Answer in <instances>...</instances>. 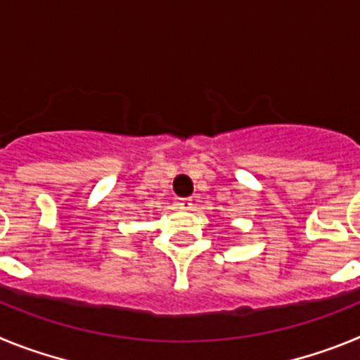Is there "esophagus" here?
Masks as SVG:
<instances>
[{
	"mask_svg": "<svg viewBox=\"0 0 360 360\" xmlns=\"http://www.w3.org/2000/svg\"><path fill=\"white\" fill-rule=\"evenodd\" d=\"M178 209H182V211H191L193 209V200L191 198H180L178 200Z\"/></svg>",
	"mask_w": 360,
	"mask_h": 360,
	"instance_id": "esophagus-1",
	"label": "esophagus"
}]
</instances>
